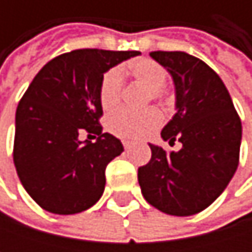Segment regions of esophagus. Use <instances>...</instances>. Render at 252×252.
Listing matches in <instances>:
<instances>
[{
	"instance_id": "obj_1",
	"label": "esophagus",
	"mask_w": 252,
	"mask_h": 252,
	"mask_svg": "<svg viewBox=\"0 0 252 252\" xmlns=\"http://www.w3.org/2000/svg\"><path fill=\"white\" fill-rule=\"evenodd\" d=\"M131 144H132V141H129V140H123V146H124V149H129V147H131Z\"/></svg>"
}]
</instances>
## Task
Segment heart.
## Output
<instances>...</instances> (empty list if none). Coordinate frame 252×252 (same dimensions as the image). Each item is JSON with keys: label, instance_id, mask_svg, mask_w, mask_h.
Segmentation results:
<instances>
[{"label": "heart", "instance_id": "heart-1", "mask_svg": "<svg viewBox=\"0 0 252 252\" xmlns=\"http://www.w3.org/2000/svg\"><path fill=\"white\" fill-rule=\"evenodd\" d=\"M134 80L144 84L153 99L162 97V87L166 83L168 73L155 60L140 58L123 68ZM123 92V74L118 68L106 71L99 86V100L103 111H112L118 106ZM162 124V114L158 109H146L141 112L118 111L108 120V128L112 134L123 138H140L152 134Z\"/></svg>", "mask_w": 252, "mask_h": 252}]
</instances>
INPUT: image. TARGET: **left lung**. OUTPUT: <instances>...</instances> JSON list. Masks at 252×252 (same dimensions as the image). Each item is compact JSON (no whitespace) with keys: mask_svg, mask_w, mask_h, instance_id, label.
Returning <instances> with one entry per match:
<instances>
[{"mask_svg":"<svg viewBox=\"0 0 252 252\" xmlns=\"http://www.w3.org/2000/svg\"><path fill=\"white\" fill-rule=\"evenodd\" d=\"M175 84L176 114L160 135L178 152L149 144L152 159L138 168L149 204L172 216L207 209L227 187L239 163L242 126L226 86L204 61L181 51H155Z\"/></svg>","mask_w":252,"mask_h":252,"instance_id":"8db88e82","label":"left lung"}]
</instances>
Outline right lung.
<instances>
[{
	"instance_id": "1",
	"label": "right lung",
	"mask_w": 252,
	"mask_h": 252,
	"mask_svg": "<svg viewBox=\"0 0 252 252\" xmlns=\"http://www.w3.org/2000/svg\"><path fill=\"white\" fill-rule=\"evenodd\" d=\"M137 55L76 49L45 64L27 87L16 111L13 159L25 189L43 210L76 215L102 197L106 165L124 147L102 132L99 86L108 70ZM83 130L96 141L80 142Z\"/></svg>"
}]
</instances>
